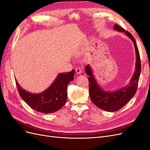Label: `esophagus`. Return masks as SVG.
Returning <instances> with one entry per match:
<instances>
[{
	"label": "esophagus",
	"instance_id": "esophagus-1",
	"mask_svg": "<svg viewBox=\"0 0 150 150\" xmlns=\"http://www.w3.org/2000/svg\"><path fill=\"white\" fill-rule=\"evenodd\" d=\"M75 70H76V73L78 74H81V72H82V70H81V68H79V67H76V69H75Z\"/></svg>",
	"mask_w": 150,
	"mask_h": 150
}]
</instances>
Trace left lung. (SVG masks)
Segmentation results:
<instances>
[{"instance_id":"8db88e82","label":"left lung","mask_w":150,"mask_h":150,"mask_svg":"<svg viewBox=\"0 0 150 150\" xmlns=\"http://www.w3.org/2000/svg\"><path fill=\"white\" fill-rule=\"evenodd\" d=\"M113 29L125 33L132 40L136 51V68L134 73L131 78L129 84L115 91L109 92L104 91L97 83L93 74L89 64L86 66L85 71L88 78L89 84V96L93 103L99 108L106 111L114 112L119 110L128 103L132 98L137 90L139 76L142 70L139 53L137 42L133 36L129 32L126 31L123 28L117 24H115Z\"/></svg>"}]
</instances>
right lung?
I'll return each mask as SVG.
<instances>
[{
    "label": "right lung",
    "instance_id": "1",
    "mask_svg": "<svg viewBox=\"0 0 150 150\" xmlns=\"http://www.w3.org/2000/svg\"><path fill=\"white\" fill-rule=\"evenodd\" d=\"M74 70L60 73L52 84L43 92L34 94L21 88L17 81L16 83L21 97L28 105L38 112H54L64 105L67 101V84L74 79Z\"/></svg>",
    "mask_w": 150,
    "mask_h": 150
}]
</instances>
